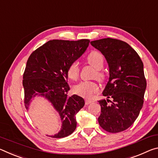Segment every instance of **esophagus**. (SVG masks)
<instances>
[{
  "instance_id": "1",
  "label": "esophagus",
  "mask_w": 158,
  "mask_h": 158,
  "mask_svg": "<svg viewBox=\"0 0 158 158\" xmlns=\"http://www.w3.org/2000/svg\"><path fill=\"white\" fill-rule=\"evenodd\" d=\"M93 102L92 100H89V99H86L85 100V104L86 105H88L89 103H91Z\"/></svg>"
}]
</instances>
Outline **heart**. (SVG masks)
Segmentation results:
<instances>
[{"label": "heart", "mask_w": 158, "mask_h": 158, "mask_svg": "<svg viewBox=\"0 0 158 158\" xmlns=\"http://www.w3.org/2000/svg\"><path fill=\"white\" fill-rule=\"evenodd\" d=\"M87 61L89 64L97 69V78L99 81H102L104 77L103 74L100 69L103 66V55L97 51H92L90 52L87 57ZM79 75V66L77 62H72L67 69V76L69 78L75 81ZM99 90L97 84L92 81L81 82L73 87V92L79 96L91 98L95 93Z\"/></svg>", "instance_id": "heart-1"}]
</instances>
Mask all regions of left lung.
I'll use <instances>...</instances> for the list:
<instances>
[{
    "instance_id": "obj_1",
    "label": "left lung",
    "mask_w": 158,
    "mask_h": 158,
    "mask_svg": "<svg viewBox=\"0 0 158 158\" xmlns=\"http://www.w3.org/2000/svg\"><path fill=\"white\" fill-rule=\"evenodd\" d=\"M90 43L103 54L109 67V79L103 92L108 99L99 101L102 111L98 122L108 132H120L132 125L143 107L146 88L143 62L124 41L107 38Z\"/></svg>"
}]
</instances>
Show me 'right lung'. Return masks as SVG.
Instances as JSON below:
<instances>
[{"label": "right lung", "instance_id": "1", "mask_svg": "<svg viewBox=\"0 0 158 158\" xmlns=\"http://www.w3.org/2000/svg\"><path fill=\"white\" fill-rule=\"evenodd\" d=\"M89 40L76 41L52 40L33 51L28 59L24 75V103L28 108L32 98L45 97L57 111L61 121V130L52 138H64L76 128L77 112L85 101L76 94L68 97L67 69L87 48Z\"/></svg>", "mask_w": 158, "mask_h": 158}]
</instances>
